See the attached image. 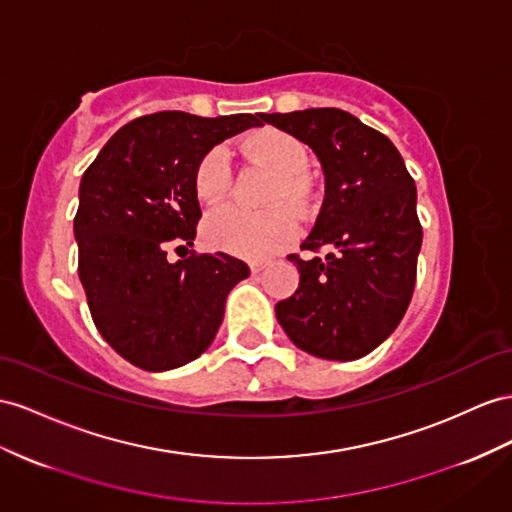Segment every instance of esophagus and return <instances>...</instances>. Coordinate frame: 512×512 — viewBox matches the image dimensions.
Returning a JSON list of instances; mask_svg holds the SVG:
<instances>
[{
  "instance_id": "1",
  "label": "esophagus",
  "mask_w": 512,
  "mask_h": 512,
  "mask_svg": "<svg viewBox=\"0 0 512 512\" xmlns=\"http://www.w3.org/2000/svg\"><path fill=\"white\" fill-rule=\"evenodd\" d=\"M266 266H268V261H253V264H251V272H253V274H259Z\"/></svg>"
}]
</instances>
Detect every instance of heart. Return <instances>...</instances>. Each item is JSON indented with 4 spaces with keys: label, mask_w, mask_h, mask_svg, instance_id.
<instances>
[{
    "label": "heart",
    "mask_w": 512,
    "mask_h": 512,
    "mask_svg": "<svg viewBox=\"0 0 512 512\" xmlns=\"http://www.w3.org/2000/svg\"><path fill=\"white\" fill-rule=\"evenodd\" d=\"M242 151L251 160L266 166L272 177L266 192L264 212H244L233 205L218 207L205 218V238L225 251L248 257H270L292 240L294 216L290 209H305L309 201V151L305 142L294 134L277 127H264L242 142ZM194 194L203 205H216L225 199L231 186V168L227 155L220 147L201 155L192 175Z\"/></svg>",
    "instance_id": "1"
}]
</instances>
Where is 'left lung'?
<instances>
[{
	"label": "left lung",
	"mask_w": 512,
	"mask_h": 512,
	"mask_svg": "<svg viewBox=\"0 0 512 512\" xmlns=\"http://www.w3.org/2000/svg\"><path fill=\"white\" fill-rule=\"evenodd\" d=\"M320 157L326 196L300 251L298 290L274 311L300 348L355 361L396 331L413 298L422 225L417 188L393 142L337 108L264 114Z\"/></svg>",
	"instance_id": "left-lung-1"
}]
</instances>
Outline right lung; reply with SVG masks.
<instances>
[{"mask_svg":"<svg viewBox=\"0 0 512 512\" xmlns=\"http://www.w3.org/2000/svg\"><path fill=\"white\" fill-rule=\"evenodd\" d=\"M259 125L264 114L155 112L116 131L86 168L73 220L77 272L97 331L136 368L164 372L199 357L231 287L248 277L244 261L225 253L190 251L170 264L166 248L196 238L192 175L201 155Z\"/></svg>","mask_w":512,"mask_h":512,"instance_id":"right-lung-1","label":"right lung"}]
</instances>
